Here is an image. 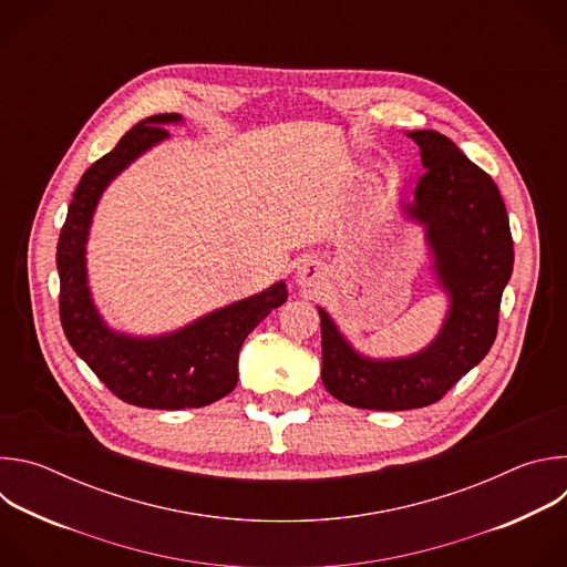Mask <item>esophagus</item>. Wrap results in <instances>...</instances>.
<instances>
[{
    "label": "esophagus",
    "mask_w": 567,
    "mask_h": 567,
    "mask_svg": "<svg viewBox=\"0 0 567 567\" xmlns=\"http://www.w3.org/2000/svg\"><path fill=\"white\" fill-rule=\"evenodd\" d=\"M296 282L298 287L302 289H311V287H318L322 282V271L316 262H305L298 267L296 271Z\"/></svg>",
    "instance_id": "obj_1"
}]
</instances>
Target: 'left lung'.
I'll return each mask as SVG.
<instances>
[{"label": "left lung", "instance_id": "8db88e82", "mask_svg": "<svg viewBox=\"0 0 567 567\" xmlns=\"http://www.w3.org/2000/svg\"><path fill=\"white\" fill-rule=\"evenodd\" d=\"M409 136L426 173L411 215L426 224L437 274L451 293L440 337L411 359L368 361L320 313L322 383L339 401L368 411H413L440 401L492 350L503 289L514 269L509 215L494 179L440 132Z\"/></svg>", "mask_w": 567, "mask_h": 567}]
</instances>
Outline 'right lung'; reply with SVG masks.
I'll use <instances>...</instances> for the list:
<instances>
[{
    "mask_svg": "<svg viewBox=\"0 0 567 567\" xmlns=\"http://www.w3.org/2000/svg\"><path fill=\"white\" fill-rule=\"evenodd\" d=\"M177 114H156L127 134L80 177L60 230L55 265L60 274V322L69 346L121 401L141 409H202L226 396L237 383V354L271 309L287 300L285 282L233 302L190 328L161 339H127L110 332L90 300L85 241L103 188L132 158L166 138L164 123Z\"/></svg>",
    "mask_w": 567,
    "mask_h": 567,
    "instance_id": "obj_1",
    "label": "right lung"
}]
</instances>
